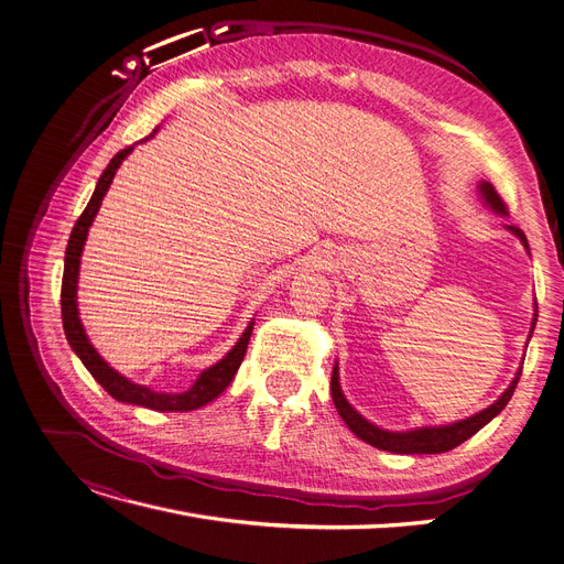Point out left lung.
Here are the masks:
<instances>
[{
    "instance_id": "obj_1",
    "label": "left lung",
    "mask_w": 564,
    "mask_h": 564,
    "mask_svg": "<svg viewBox=\"0 0 564 564\" xmlns=\"http://www.w3.org/2000/svg\"><path fill=\"white\" fill-rule=\"evenodd\" d=\"M479 191H481L488 207H491L498 214H507V205L498 195V191L494 188V184L481 182ZM507 230L517 235L523 241V247L528 249V239H525L521 228L507 226ZM534 323H536V317H532V329H534ZM530 336H532V332H530ZM519 378H521V371L517 373V378L511 380V384L505 389V394L494 405H488L486 410L477 412L475 417L460 420V422H454V424H447V426H424V429L403 431V433L378 429V426H373L371 422H366L361 417V414L346 401V397H343L340 384H338V366H334V371H332V399H334V405L343 417V422L348 424V429L359 440L369 443L371 447H378V449H384V452H394V454H443V452H449V449L458 447L460 443H465V440L473 437L479 429H484L488 422H491L496 414H500L505 410V405L509 403L513 389H517Z\"/></svg>"
}]
</instances>
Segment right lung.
Here are the masks:
<instances>
[{
  "label": "right lung",
  "instance_id": "1",
  "mask_svg": "<svg viewBox=\"0 0 564 564\" xmlns=\"http://www.w3.org/2000/svg\"><path fill=\"white\" fill-rule=\"evenodd\" d=\"M131 152H133V147H127V150H121L112 156V161L104 170V175L99 177V184H96L85 212L80 214L76 226H73V230H70V237L66 243V258H64V276H62L64 334H66V340L73 348V352H76L80 357V361L85 364V369L94 376V380L99 382L115 401L133 403V405H142V408L159 410V412L198 410V408L207 405L209 401H214L218 394H224V389L232 382L237 369L241 366L243 355H247L253 323L247 327V332L241 334L237 346L221 361H216L214 366H209V369H205L198 376V380H195L186 391H182V394H165V391H154L144 384H135L129 378L117 373L115 369H110L108 361L94 350V346L85 334V327L80 323V315H78V302H76L78 300V272H80V256L85 249V239H87V232H89V226L94 221L96 212H99V207H101L104 195L115 180L117 167Z\"/></svg>",
  "mask_w": 564,
  "mask_h": 564
}]
</instances>
